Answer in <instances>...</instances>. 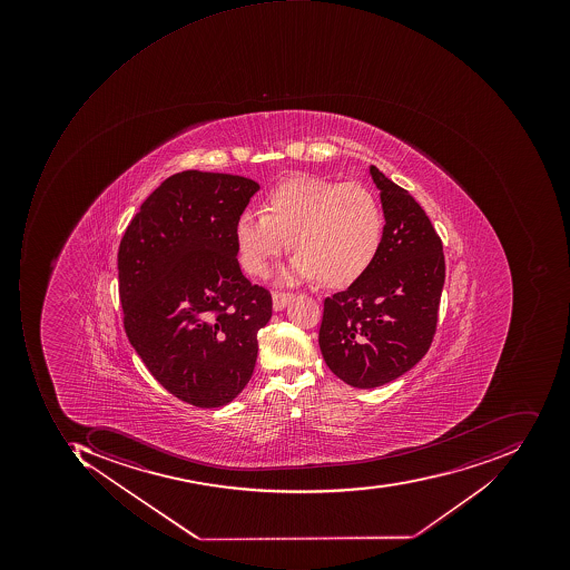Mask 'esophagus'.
<instances>
[{"mask_svg":"<svg viewBox=\"0 0 570 570\" xmlns=\"http://www.w3.org/2000/svg\"><path fill=\"white\" fill-rule=\"evenodd\" d=\"M291 299H293V294L277 293L276 291L272 294V308H274V312H281V309L286 308Z\"/></svg>","mask_w":570,"mask_h":570,"instance_id":"34e87169","label":"esophagus"}]
</instances>
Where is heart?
Masks as SVG:
<instances>
[{
    "label": "heart",
    "mask_w": 570,
    "mask_h": 570,
    "mask_svg": "<svg viewBox=\"0 0 570 570\" xmlns=\"http://www.w3.org/2000/svg\"><path fill=\"white\" fill-rule=\"evenodd\" d=\"M384 238V213L365 186L341 185L318 176H291L264 198V213L236 219L239 262L249 276H265L272 261L289 249L281 283L321 279L346 287L365 276Z\"/></svg>",
    "instance_id": "1"
}]
</instances>
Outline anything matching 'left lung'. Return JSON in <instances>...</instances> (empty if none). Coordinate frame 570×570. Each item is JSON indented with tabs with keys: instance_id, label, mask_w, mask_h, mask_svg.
Returning <instances> with one entry per match:
<instances>
[{
	"instance_id": "1",
	"label": "left lung",
	"mask_w": 570,
	"mask_h": 570,
	"mask_svg": "<svg viewBox=\"0 0 570 570\" xmlns=\"http://www.w3.org/2000/svg\"><path fill=\"white\" fill-rule=\"evenodd\" d=\"M384 238L365 276L325 298L318 344L335 376L375 389L410 372L435 334L445 281L442 239L410 191L375 166Z\"/></svg>"
}]
</instances>
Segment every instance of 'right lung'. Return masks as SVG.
Here are the masks:
<instances>
[{"label":"right lung","mask_w":570,"mask_h":570,"mask_svg":"<svg viewBox=\"0 0 570 570\" xmlns=\"http://www.w3.org/2000/svg\"><path fill=\"white\" fill-rule=\"evenodd\" d=\"M258 188L223 173L169 176L119 243L128 341L154 379L191 406H226L246 387L258 331L271 321V294L252 286L236 258V219Z\"/></svg>","instance_id":"add662e5"}]
</instances>
